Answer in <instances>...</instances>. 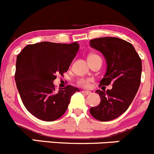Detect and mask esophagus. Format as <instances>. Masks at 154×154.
<instances>
[{
	"label": "esophagus",
	"mask_w": 154,
	"mask_h": 154,
	"mask_svg": "<svg viewBox=\"0 0 154 154\" xmlns=\"http://www.w3.org/2000/svg\"><path fill=\"white\" fill-rule=\"evenodd\" d=\"M82 93L84 94V95H89V94L91 93V92H89V91L83 90V91H82Z\"/></svg>",
	"instance_id": "1"
}]
</instances>
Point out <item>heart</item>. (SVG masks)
<instances>
[{"mask_svg": "<svg viewBox=\"0 0 154 154\" xmlns=\"http://www.w3.org/2000/svg\"><path fill=\"white\" fill-rule=\"evenodd\" d=\"M96 57H100L97 54H90L89 55V56H88V59H93V58H96ZM91 81L92 80H90V79H80V80L78 81V83L80 85V86H83V87H87V86H89V83H91Z\"/></svg>", "mask_w": 154, "mask_h": 154, "instance_id": "b5f03b06", "label": "heart"}]
</instances>
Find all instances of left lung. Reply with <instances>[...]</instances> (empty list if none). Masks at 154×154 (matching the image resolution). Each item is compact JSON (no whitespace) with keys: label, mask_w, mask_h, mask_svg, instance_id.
Here are the masks:
<instances>
[{"label":"left lung","mask_w":154,"mask_h":154,"mask_svg":"<svg viewBox=\"0 0 154 154\" xmlns=\"http://www.w3.org/2000/svg\"><path fill=\"white\" fill-rule=\"evenodd\" d=\"M89 43L102 53L107 62L100 85L112 84L111 89L96 90L101 102L89 112L96 120L110 121L123 114L133 101L141 83V59L130 43L117 37H100Z\"/></svg>","instance_id":"1"}]
</instances>
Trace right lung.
<instances>
[{"instance_id": "add662e5", "label": "right lung", "mask_w": 154, "mask_h": 154, "mask_svg": "<svg viewBox=\"0 0 154 154\" xmlns=\"http://www.w3.org/2000/svg\"><path fill=\"white\" fill-rule=\"evenodd\" d=\"M77 42L71 44L41 42L26 46L16 58L15 80L27 110L37 118L54 121L68 108L77 88L71 85L55 91L53 80L63 75L78 52Z\"/></svg>"}]
</instances>
